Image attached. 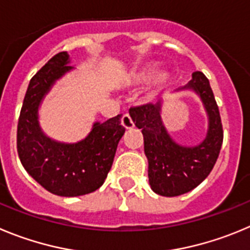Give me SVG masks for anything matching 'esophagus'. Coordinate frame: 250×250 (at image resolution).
Here are the masks:
<instances>
[{
  "label": "esophagus",
  "instance_id": "esophagus-1",
  "mask_svg": "<svg viewBox=\"0 0 250 250\" xmlns=\"http://www.w3.org/2000/svg\"><path fill=\"white\" fill-rule=\"evenodd\" d=\"M122 125H123V127H125V128H127V129H130V128L134 127L133 120L130 118V116L128 113L123 114V117H122Z\"/></svg>",
  "mask_w": 250,
  "mask_h": 250
}]
</instances>
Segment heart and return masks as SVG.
I'll return each instance as SVG.
<instances>
[{"mask_svg":"<svg viewBox=\"0 0 250 250\" xmlns=\"http://www.w3.org/2000/svg\"><path fill=\"white\" fill-rule=\"evenodd\" d=\"M153 75H154V69H148V71L141 72V73H139V75L136 77V80L138 81V82H145V81L149 80ZM164 80H166V76L159 75L158 77L156 78L157 84H162V83L164 82Z\"/></svg>","mask_w":250,"mask_h":250,"instance_id":"1","label":"heart"}]
</instances>
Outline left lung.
<instances>
[{
    "label": "left lung",
    "mask_w": 250,
    "mask_h": 250,
    "mask_svg": "<svg viewBox=\"0 0 250 250\" xmlns=\"http://www.w3.org/2000/svg\"><path fill=\"white\" fill-rule=\"evenodd\" d=\"M192 89L201 97L208 114V130L202 143L193 147L175 143L162 123V103L132 107L129 114L142 129L148 159V178L154 193L177 197L190 192L212 172L223 143L219 109L209 81L202 72H194L188 84L177 89Z\"/></svg>",
    "instance_id": "left-lung-1"
}]
</instances>
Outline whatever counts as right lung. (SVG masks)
<instances>
[{
  "label": "right lung",
  "mask_w": 250,
  "mask_h": 250,
  "mask_svg": "<svg viewBox=\"0 0 250 250\" xmlns=\"http://www.w3.org/2000/svg\"><path fill=\"white\" fill-rule=\"evenodd\" d=\"M60 52L31 78L17 125V152L27 173L44 189L61 197H77L98 189L113 163L125 128L122 114L96 122L88 136L77 143L48 138L38 123V107L56 81L73 67Z\"/></svg>",
  "instance_id": "obj_1"
}]
</instances>
